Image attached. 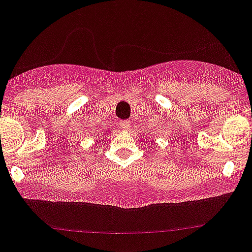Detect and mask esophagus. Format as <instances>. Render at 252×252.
<instances>
[{
  "label": "esophagus",
  "mask_w": 252,
  "mask_h": 252,
  "mask_svg": "<svg viewBox=\"0 0 252 252\" xmlns=\"http://www.w3.org/2000/svg\"><path fill=\"white\" fill-rule=\"evenodd\" d=\"M119 126H121V128L123 129V130H129L131 126V123L130 121H121L119 122Z\"/></svg>",
  "instance_id": "obj_1"
}]
</instances>
